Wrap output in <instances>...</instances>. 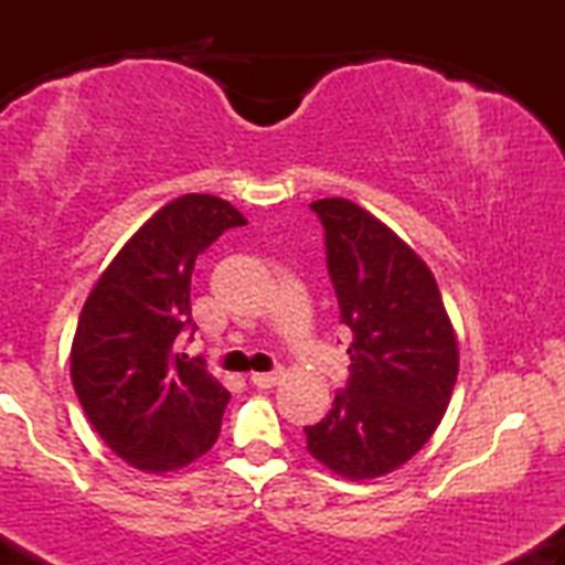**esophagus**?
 Wrapping results in <instances>:
<instances>
[{
    "instance_id": "esophagus-1",
    "label": "esophagus",
    "mask_w": 565,
    "mask_h": 565,
    "mask_svg": "<svg viewBox=\"0 0 565 565\" xmlns=\"http://www.w3.org/2000/svg\"><path fill=\"white\" fill-rule=\"evenodd\" d=\"M281 380V372H257L252 374V385L257 387H274Z\"/></svg>"
}]
</instances>
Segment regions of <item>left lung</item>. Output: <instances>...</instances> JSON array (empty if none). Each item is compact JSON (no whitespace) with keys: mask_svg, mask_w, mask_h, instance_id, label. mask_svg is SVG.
<instances>
[{"mask_svg":"<svg viewBox=\"0 0 565 565\" xmlns=\"http://www.w3.org/2000/svg\"><path fill=\"white\" fill-rule=\"evenodd\" d=\"M310 210L353 342L348 385L305 436L321 465L364 481L401 468L436 433L459 372L457 337L430 268L385 223L348 199Z\"/></svg>","mask_w":565,"mask_h":565,"instance_id":"left-lung-1","label":"left lung"}]
</instances>
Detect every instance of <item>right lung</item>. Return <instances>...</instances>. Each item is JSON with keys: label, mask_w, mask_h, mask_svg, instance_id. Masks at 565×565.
<instances>
[{"label": "right lung", "mask_w": 565, "mask_h": 565, "mask_svg": "<svg viewBox=\"0 0 565 565\" xmlns=\"http://www.w3.org/2000/svg\"><path fill=\"white\" fill-rule=\"evenodd\" d=\"M238 225L246 220L228 201L185 193L121 246L84 302L71 380L89 425L132 468H185L220 436L231 393L204 361L174 353V340L196 332L193 263Z\"/></svg>", "instance_id": "add662e5"}]
</instances>
